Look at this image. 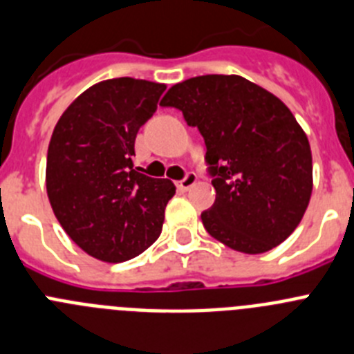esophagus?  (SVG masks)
Returning <instances> with one entry per match:
<instances>
[{"label": "esophagus", "instance_id": "1", "mask_svg": "<svg viewBox=\"0 0 354 354\" xmlns=\"http://www.w3.org/2000/svg\"><path fill=\"white\" fill-rule=\"evenodd\" d=\"M196 181H197V174L196 173H187V174H185L183 180L178 181L176 185H178V188H180V190H188V188L196 185Z\"/></svg>", "mask_w": 354, "mask_h": 354}]
</instances>
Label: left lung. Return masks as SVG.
<instances>
[{
	"instance_id": "8db88e82",
	"label": "left lung",
	"mask_w": 354,
	"mask_h": 354,
	"mask_svg": "<svg viewBox=\"0 0 354 354\" xmlns=\"http://www.w3.org/2000/svg\"><path fill=\"white\" fill-rule=\"evenodd\" d=\"M160 106L176 108L206 145L216 199L204 229L236 252L281 244L313 192L311 147L281 99L237 75H204L173 85Z\"/></svg>"
}]
</instances>
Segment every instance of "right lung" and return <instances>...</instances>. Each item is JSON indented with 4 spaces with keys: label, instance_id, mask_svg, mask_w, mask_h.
<instances>
[{
    "label": "right lung",
    "instance_id": "add662e5",
    "mask_svg": "<svg viewBox=\"0 0 354 354\" xmlns=\"http://www.w3.org/2000/svg\"><path fill=\"white\" fill-rule=\"evenodd\" d=\"M164 91V84L129 77L99 82L69 104L52 132L50 206L66 234L102 262H125L151 246L176 192L173 181L132 164L138 131Z\"/></svg>",
    "mask_w": 354,
    "mask_h": 354
}]
</instances>
